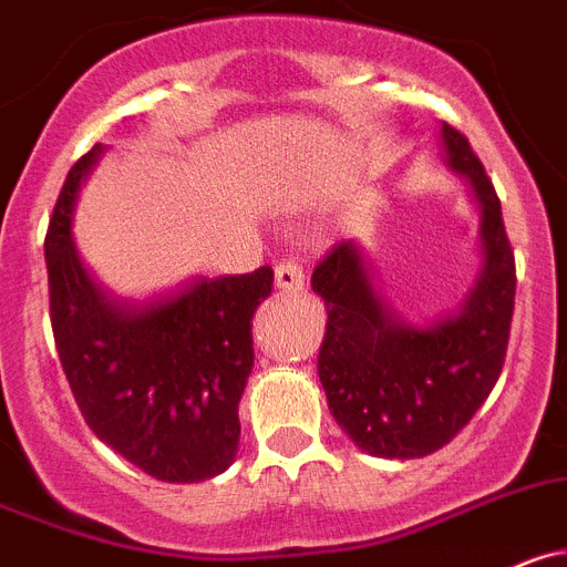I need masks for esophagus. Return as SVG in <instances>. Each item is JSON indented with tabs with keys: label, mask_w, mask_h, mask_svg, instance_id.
<instances>
[{
	"label": "esophagus",
	"mask_w": 567,
	"mask_h": 567,
	"mask_svg": "<svg viewBox=\"0 0 567 567\" xmlns=\"http://www.w3.org/2000/svg\"><path fill=\"white\" fill-rule=\"evenodd\" d=\"M303 280V267L295 258H280L275 264V287L284 289V292H300Z\"/></svg>",
	"instance_id": "esophagus-1"
}]
</instances>
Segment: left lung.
Segmentation results:
<instances>
[{"mask_svg": "<svg viewBox=\"0 0 567 567\" xmlns=\"http://www.w3.org/2000/svg\"><path fill=\"white\" fill-rule=\"evenodd\" d=\"M442 142L482 212L484 267L460 315L425 328L392 317L353 241H337L311 272L328 311L317 355L328 409L361 451L386 460L449 445L493 392L509 344L517 278L501 199L471 142L449 122Z\"/></svg>", "mask_w": 567, "mask_h": 567, "instance_id": "8db88e82", "label": "left lung"}]
</instances>
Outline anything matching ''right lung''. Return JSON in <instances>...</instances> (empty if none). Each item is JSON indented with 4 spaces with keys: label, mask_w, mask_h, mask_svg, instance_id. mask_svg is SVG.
Masks as SVG:
<instances>
[{
    "label": "right lung",
    "mask_w": 567,
    "mask_h": 567,
    "mask_svg": "<svg viewBox=\"0 0 567 567\" xmlns=\"http://www.w3.org/2000/svg\"><path fill=\"white\" fill-rule=\"evenodd\" d=\"M100 155L94 144L69 169L44 239L58 359L105 445L158 482H203L239 449L250 322L272 292V269L197 278L147 303L113 298L72 239L74 197Z\"/></svg>",
    "instance_id": "obj_1"
}]
</instances>
